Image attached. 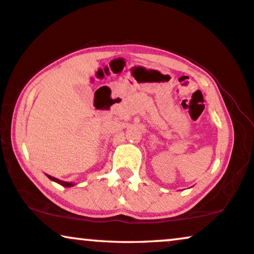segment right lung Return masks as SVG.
Returning a JSON list of instances; mask_svg holds the SVG:
<instances>
[{"mask_svg": "<svg viewBox=\"0 0 254 254\" xmlns=\"http://www.w3.org/2000/svg\"><path fill=\"white\" fill-rule=\"evenodd\" d=\"M47 177L49 178L50 181L59 183L60 185L64 186V188H71V186L75 185V184H73V183H69V182H63V181H60V179H57V178H55V177H51V176H49V175H47Z\"/></svg>", "mask_w": 254, "mask_h": 254, "instance_id": "1", "label": "right lung"}]
</instances>
